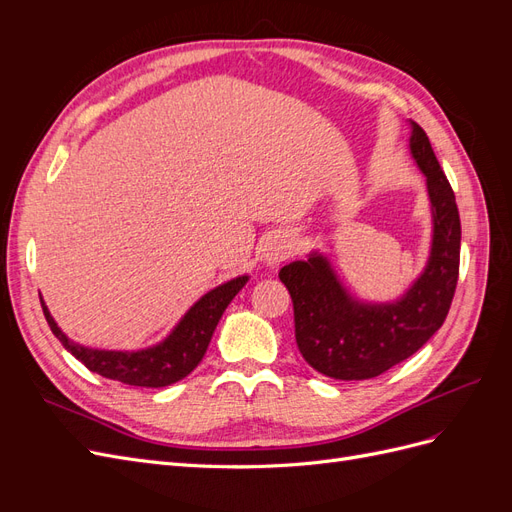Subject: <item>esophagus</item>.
Listing matches in <instances>:
<instances>
[{
    "label": "esophagus",
    "instance_id": "esophagus-1",
    "mask_svg": "<svg viewBox=\"0 0 512 512\" xmlns=\"http://www.w3.org/2000/svg\"><path fill=\"white\" fill-rule=\"evenodd\" d=\"M292 252H294V245H292V241H290V239L275 237V239L269 243L267 252H265L267 265H269V267L280 265V262H284L286 258H290V256H292Z\"/></svg>",
    "mask_w": 512,
    "mask_h": 512
}]
</instances>
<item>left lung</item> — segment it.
I'll list each match as a JSON object with an SVG mask.
<instances>
[{"mask_svg": "<svg viewBox=\"0 0 512 512\" xmlns=\"http://www.w3.org/2000/svg\"><path fill=\"white\" fill-rule=\"evenodd\" d=\"M410 151L427 177L433 243L425 271L399 301H352L327 258L312 254L280 271L294 307V337L303 359L335 380H369L406 361L436 333L451 309L457 277L461 222L429 136L412 123Z\"/></svg>", "mask_w": 512, "mask_h": 512, "instance_id": "left-lung-1", "label": "left lung"}]
</instances>
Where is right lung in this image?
Instances as JSON below:
<instances>
[{"label": "right lung", "instance_id": "right-lung-1", "mask_svg": "<svg viewBox=\"0 0 512 512\" xmlns=\"http://www.w3.org/2000/svg\"><path fill=\"white\" fill-rule=\"evenodd\" d=\"M247 275L235 277L218 288L207 292L203 299L190 307V312L181 318V322L175 327L164 342L158 346H151L145 350L136 352H119V350H96L85 348L81 344H74L68 339L57 322L46 309L44 301L42 312L46 322L53 331V335L59 339L64 348L76 356L89 371L96 374L119 380L130 386H149V389H160V386H168L173 382H179L194 371V367L203 361L207 352V346L211 342V335L218 327V322L224 314L228 303L235 299V294L245 286Z\"/></svg>", "mask_w": 512, "mask_h": 512}]
</instances>
